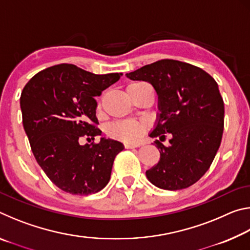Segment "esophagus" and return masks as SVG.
Returning <instances> with one entry per match:
<instances>
[{"instance_id": "1", "label": "esophagus", "mask_w": 250, "mask_h": 250, "mask_svg": "<svg viewBox=\"0 0 250 250\" xmlns=\"http://www.w3.org/2000/svg\"><path fill=\"white\" fill-rule=\"evenodd\" d=\"M139 145H134V143H125V149H134V147H137Z\"/></svg>"}]
</instances>
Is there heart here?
Listing matches in <instances>:
<instances>
[{"label":"heart","mask_w":250,"mask_h":250,"mask_svg":"<svg viewBox=\"0 0 250 250\" xmlns=\"http://www.w3.org/2000/svg\"><path fill=\"white\" fill-rule=\"evenodd\" d=\"M135 84V83H132ZM146 124L139 120H121L111 124L107 129L110 137L125 142H137L145 133Z\"/></svg>","instance_id":"heart-1"}]
</instances>
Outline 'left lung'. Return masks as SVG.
<instances>
[{
	"mask_svg": "<svg viewBox=\"0 0 250 250\" xmlns=\"http://www.w3.org/2000/svg\"><path fill=\"white\" fill-rule=\"evenodd\" d=\"M151 83L158 95L159 112L151 138L170 133V146L154 143L160 161L146 172L156 188H186L208 170L221 146L224 101L218 84L201 68L174 59H162L125 75Z\"/></svg>",
	"mask_w": 250,
	"mask_h": 250,
	"instance_id": "8db88e82",
	"label": "left lung"
}]
</instances>
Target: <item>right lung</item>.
<instances>
[{
  "label": "right lung",
  "instance_id": "right-lung-1",
  "mask_svg": "<svg viewBox=\"0 0 250 250\" xmlns=\"http://www.w3.org/2000/svg\"><path fill=\"white\" fill-rule=\"evenodd\" d=\"M122 74L96 75L71 64L37 73L21 95L23 126L37 163L53 183L75 195L97 193L108 184L121 142L100 138L80 146L79 139L101 135L96 96ZM89 139V138H88Z\"/></svg>",
  "mask_w": 250,
  "mask_h": 250
}]
</instances>
